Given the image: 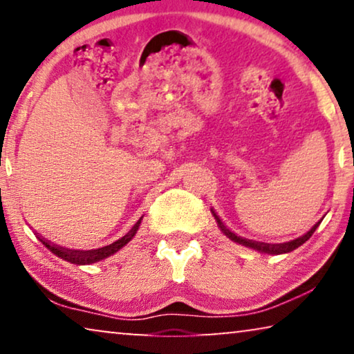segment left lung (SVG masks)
I'll return each instance as SVG.
<instances>
[{
  "mask_svg": "<svg viewBox=\"0 0 354 354\" xmlns=\"http://www.w3.org/2000/svg\"><path fill=\"white\" fill-rule=\"evenodd\" d=\"M216 219H217V224H219V227H221V230L224 232V234L229 236L230 240H234V241H236V243H240V245L250 246V248H253V250H258V251H261V253H269V254H282V253H290V251L297 250L298 246H301L304 243V241H308L309 239H311V235L314 234V230H316L317 225L321 224V221H319L316 225L311 227V229L306 232V234H303L301 236H298V239H295L292 241H287V243H264V241H254V240H248V239H243V236L235 235L234 232L227 230L225 227L222 225V222H221L219 217L216 216Z\"/></svg>",
  "mask_w": 354,
  "mask_h": 354,
  "instance_id": "left-lung-1",
  "label": "left lung"
}]
</instances>
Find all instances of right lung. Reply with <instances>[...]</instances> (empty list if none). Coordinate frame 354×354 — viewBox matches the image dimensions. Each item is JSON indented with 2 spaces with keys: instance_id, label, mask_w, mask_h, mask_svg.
<instances>
[{
  "instance_id": "right-lung-1",
  "label": "right lung",
  "mask_w": 354,
  "mask_h": 354,
  "mask_svg": "<svg viewBox=\"0 0 354 354\" xmlns=\"http://www.w3.org/2000/svg\"><path fill=\"white\" fill-rule=\"evenodd\" d=\"M138 225H140V221L132 227V230H130L127 235L122 236V239L115 240L114 243H111L108 246H103V248L88 250V251L69 250V248H64V246H59V245L53 243V241H50V240L41 239V236H38V239H40L41 243L45 245L48 250L53 251V253H55L56 256H59L61 259L69 261V263H72V264H91V263H96V261H101V259L108 258V256H111V254L118 253V251L122 248V246L127 245L129 241L133 239V235L137 234V230H138Z\"/></svg>"
}]
</instances>
